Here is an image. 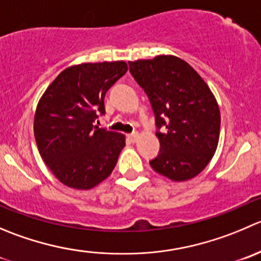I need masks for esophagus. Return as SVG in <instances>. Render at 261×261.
<instances>
[{
	"mask_svg": "<svg viewBox=\"0 0 261 261\" xmlns=\"http://www.w3.org/2000/svg\"><path fill=\"white\" fill-rule=\"evenodd\" d=\"M138 138H139V134H138V133L128 134V135H127V139H128V140H130V141H133V143H134V141L138 140Z\"/></svg>",
	"mask_w": 261,
	"mask_h": 261,
	"instance_id": "34e87169",
	"label": "esophagus"
}]
</instances>
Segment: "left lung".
<instances>
[{
    "instance_id": "left-lung-1",
    "label": "left lung",
    "mask_w": 261,
    "mask_h": 261,
    "mask_svg": "<svg viewBox=\"0 0 261 261\" xmlns=\"http://www.w3.org/2000/svg\"><path fill=\"white\" fill-rule=\"evenodd\" d=\"M128 67L155 116L161 149L151 168L172 181L198 176L219 140L221 113L213 93L189 63L174 56L134 61Z\"/></svg>"
}]
</instances>
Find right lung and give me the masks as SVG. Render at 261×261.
<instances>
[{"mask_svg": "<svg viewBox=\"0 0 261 261\" xmlns=\"http://www.w3.org/2000/svg\"><path fill=\"white\" fill-rule=\"evenodd\" d=\"M126 71L123 61L67 67L40 98L35 141L44 163L63 185L89 190L112 173L125 136L94 122L106 112V93Z\"/></svg>", "mask_w": 261, "mask_h": 261, "instance_id": "add662e5", "label": "right lung"}]
</instances>
